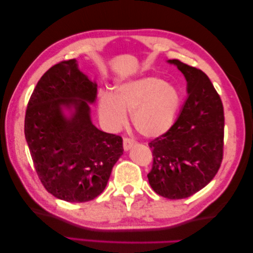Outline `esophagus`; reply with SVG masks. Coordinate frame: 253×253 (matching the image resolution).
<instances>
[{"mask_svg":"<svg viewBox=\"0 0 253 253\" xmlns=\"http://www.w3.org/2000/svg\"><path fill=\"white\" fill-rule=\"evenodd\" d=\"M134 141L130 138H124L123 139V149L126 151H129L130 149L134 146Z\"/></svg>","mask_w":253,"mask_h":253,"instance_id":"34e87169","label":"esophagus"}]
</instances>
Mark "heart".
<instances>
[{
    "label": "heart",
    "instance_id": "b5f03b06",
    "mask_svg": "<svg viewBox=\"0 0 253 253\" xmlns=\"http://www.w3.org/2000/svg\"><path fill=\"white\" fill-rule=\"evenodd\" d=\"M181 103L179 90L157 76H144L118 85L114 95L102 93L98 115L110 130L126 124L132 113L135 130L146 138H157L171 129Z\"/></svg>",
    "mask_w": 253,
    "mask_h": 253
}]
</instances>
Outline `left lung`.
<instances>
[{
  "label": "left lung",
  "instance_id": "1",
  "mask_svg": "<svg viewBox=\"0 0 253 253\" xmlns=\"http://www.w3.org/2000/svg\"><path fill=\"white\" fill-rule=\"evenodd\" d=\"M167 63L183 73L188 96L171 129L149 143L154 164L148 180L158 195L181 200L204 188L218 171L224 112L205 73L177 59Z\"/></svg>",
  "mask_w": 253,
  "mask_h": 253
}]
</instances>
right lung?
Returning <instances> with one entry per match:
<instances>
[{
    "label": "right lung",
    "instance_id": "1",
    "mask_svg": "<svg viewBox=\"0 0 253 253\" xmlns=\"http://www.w3.org/2000/svg\"><path fill=\"white\" fill-rule=\"evenodd\" d=\"M96 96V82L70 59L48 69L29 99L24 120L29 150L41 183L59 200H94L123 155L121 136L92 122L89 104Z\"/></svg>",
    "mask_w": 253,
    "mask_h": 253
}]
</instances>
